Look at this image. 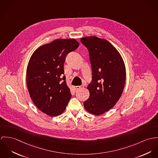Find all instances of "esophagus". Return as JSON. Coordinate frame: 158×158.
<instances>
[{
    "label": "esophagus",
    "instance_id": "1",
    "mask_svg": "<svg viewBox=\"0 0 158 158\" xmlns=\"http://www.w3.org/2000/svg\"><path fill=\"white\" fill-rule=\"evenodd\" d=\"M73 88H74V90L77 91V90L81 89V88H82V87H81V86H74Z\"/></svg>",
    "mask_w": 158,
    "mask_h": 158
}]
</instances>
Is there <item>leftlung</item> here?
<instances>
[{
  "instance_id": "obj_1",
  "label": "left lung",
  "mask_w": 158,
  "mask_h": 158,
  "mask_svg": "<svg viewBox=\"0 0 158 158\" xmlns=\"http://www.w3.org/2000/svg\"><path fill=\"white\" fill-rule=\"evenodd\" d=\"M87 48L92 69L89 97L84 102L88 112L101 115L112 108L123 94L126 70L123 57L108 40L96 36L81 39Z\"/></svg>"
}]
</instances>
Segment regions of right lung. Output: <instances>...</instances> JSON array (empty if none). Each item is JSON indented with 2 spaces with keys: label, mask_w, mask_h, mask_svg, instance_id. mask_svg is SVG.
Masks as SVG:
<instances>
[{
  "label": "right lung",
  "mask_w": 158,
  "mask_h": 158,
  "mask_svg": "<svg viewBox=\"0 0 158 158\" xmlns=\"http://www.w3.org/2000/svg\"><path fill=\"white\" fill-rule=\"evenodd\" d=\"M74 39H58L43 45L31 55L27 69V85L31 100L50 116L61 114L71 97L65 81L64 64L67 55L76 50Z\"/></svg>",
  "instance_id": "add662e5"
}]
</instances>
